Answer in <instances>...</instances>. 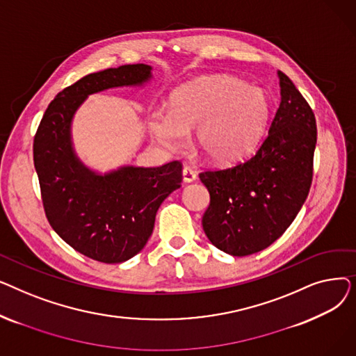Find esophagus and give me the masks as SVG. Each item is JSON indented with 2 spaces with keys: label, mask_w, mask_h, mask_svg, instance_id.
<instances>
[{
  "label": "esophagus",
  "mask_w": 356,
  "mask_h": 356,
  "mask_svg": "<svg viewBox=\"0 0 356 356\" xmlns=\"http://www.w3.org/2000/svg\"><path fill=\"white\" fill-rule=\"evenodd\" d=\"M196 172H193L191 167H184L183 168V180L186 183H191V181H195L196 180Z\"/></svg>",
  "instance_id": "1"
}]
</instances>
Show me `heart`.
I'll return each instance as SVG.
<instances>
[{
	"instance_id": "heart-1",
	"label": "heart",
	"mask_w": 356,
	"mask_h": 356,
	"mask_svg": "<svg viewBox=\"0 0 356 356\" xmlns=\"http://www.w3.org/2000/svg\"><path fill=\"white\" fill-rule=\"evenodd\" d=\"M270 118L264 89L227 74L203 76L177 88L170 109L156 108L148 120L153 137L168 152L179 153L196 129L202 153L216 163L247 156L263 137Z\"/></svg>"
}]
</instances>
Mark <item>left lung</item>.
<instances>
[{
  "instance_id": "left-lung-1",
  "label": "left lung",
  "mask_w": 356,
  "mask_h": 356,
  "mask_svg": "<svg viewBox=\"0 0 356 356\" xmlns=\"http://www.w3.org/2000/svg\"><path fill=\"white\" fill-rule=\"evenodd\" d=\"M277 73L282 102L257 152L228 168L199 175L211 196L203 231L234 257L263 251L282 236L312 186L316 118L287 74Z\"/></svg>"
}]
</instances>
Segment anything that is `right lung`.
Masks as SVG:
<instances>
[{
	"label": "right lung",
	"mask_w": 356,
	"mask_h": 356,
	"mask_svg": "<svg viewBox=\"0 0 356 356\" xmlns=\"http://www.w3.org/2000/svg\"><path fill=\"white\" fill-rule=\"evenodd\" d=\"M152 69L138 63L86 74L56 95L34 136V167L50 227L73 250L99 263H124L144 248L160 204L180 188L181 163L124 165L99 175L74 153L72 120L92 93L144 85Z\"/></svg>",
	"instance_id": "1"
}]
</instances>
